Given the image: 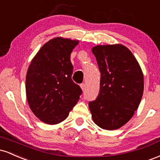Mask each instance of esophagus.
<instances>
[{"label":"esophagus","instance_id":"esophagus-1","mask_svg":"<svg viewBox=\"0 0 160 160\" xmlns=\"http://www.w3.org/2000/svg\"><path fill=\"white\" fill-rule=\"evenodd\" d=\"M80 88H81V89L82 91L85 90V89H86V84H84V83L80 84Z\"/></svg>","mask_w":160,"mask_h":160}]
</instances>
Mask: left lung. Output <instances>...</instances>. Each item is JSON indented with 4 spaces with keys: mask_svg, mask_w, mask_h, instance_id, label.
Here are the masks:
<instances>
[{
    "mask_svg": "<svg viewBox=\"0 0 160 160\" xmlns=\"http://www.w3.org/2000/svg\"><path fill=\"white\" fill-rule=\"evenodd\" d=\"M101 72L100 90L89 103L94 122L114 130L129 121L144 92V75L139 63L122 44L98 45L92 49Z\"/></svg>",
    "mask_w": 160,
    "mask_h": 160,
    "instance_id": "left-lung-1",
    "label": "left lung"
}]
</instances>
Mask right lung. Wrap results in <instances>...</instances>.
I'll list each match as a JSON object with an SVG mask.
<instances>
[{
  "label": "right lung",
  "instance_id": "1",
  "mask_svg": "<svg viewBox=\"0 0 160 160\" xmlns=\"http://www.w3.org/2000/svg\"><path fill=\"white\" fill-rule=\"evenodd\" d=\"M79 40L58 37L45 43L33 58L25 80L32 111L44 123L65 120L78 103L82 90L71 80V53Z\"/></svg>",
  "mask_w": 160,
  "mask_h": 160
}]
</instances>
